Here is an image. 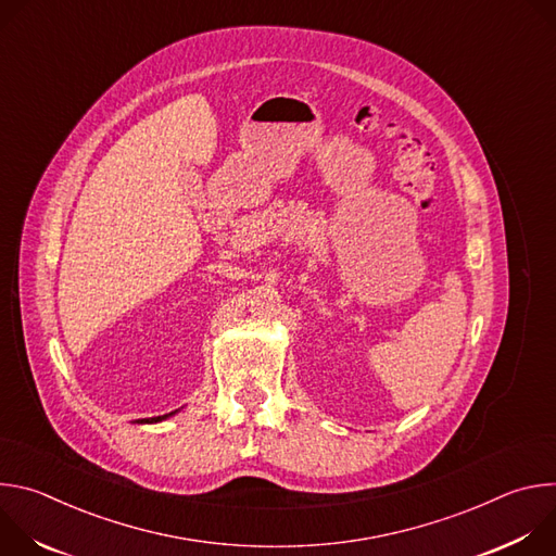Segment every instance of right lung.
<instances>
[{"label":"right lung","mask_w":556,"mask_h":556,"mask_svg":"<svg viewBox=\"0 0 556 556\" xmlns=\"http://www.w3.org/2000/svg\"><path fill=\"white\" fill-rule=\"evenodd\" d=\"M169 416H172V414H167V416H157V418H151V420H149V418H142V420H138V422H161V420H165V418H169Z\"/></svg>","instance_id":"add662e5"}]
</instances>
